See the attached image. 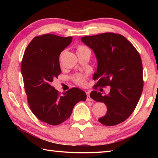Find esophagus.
<instances>
[{
    "instance_id": "34e87169",
    "label": "esophagus",
    "mask_w": 158,
    "mask_h": 158,
    "mask_svg": "<svg viewBox=\"0 0 158 158\" xmlns=\"http://www.w3.org/2000/svg\"><path fill=\"white\" fill-rule=\"evenodd\" d=\"M86 95H87L86 100L87 101H91L92 99L90 98V93L89 92H86Z\"/></svg>"
}]
</instances>
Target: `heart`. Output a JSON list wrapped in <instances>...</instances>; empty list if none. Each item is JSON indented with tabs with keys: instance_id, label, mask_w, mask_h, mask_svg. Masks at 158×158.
<instances>
[{
	"instance_id": "heart-1",
	"label": "heart",
	"mask_w": 158,
	"mask_h": 158,
	"mask_svg": "<svg viewBox=\"0 0 158 158\" xmlns=\"http://www.w3.org/2000/svg\"><path fill=\"white\" fill-rule=\"evenodd\" d=\"M88 49L87 47H85L84 46H79L77 48V52H79V51L81 50H84ZM87 77L84 75V74H75L73 77V81L79 85H82V86H84V85H86L87 84Z\"/></svg>"
}]
</instances>
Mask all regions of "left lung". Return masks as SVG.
I'll return each mask as SVG.
<instances>
[{"mask_svg": "<svg viewBox=\"0 0 158 158\" xmlns=\"http://www.w3.org/2000/svg\"><path fill=\"white\" fill-rule=\"evenodd\" d=\"M81 41L94 52L98 60L93 74L98 86H110L108 95L93 90L90 98L107 108L102 124L113 126L125 121L137 106L143 90V67L140 55L124 36L105 33L85 36Z\"/></svg>", "mask_w": 158, "mask_h": 158, "instance_id": "8db88e82", "label": "left lung"}]
</instances>
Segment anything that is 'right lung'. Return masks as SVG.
Listing matches in <instances>:
<instances>
[{
  "label": "right lung",
  "instance_id": "right-lung-1",
  "mask_svg": "<svg viewBox=\"0 0 158 158\" xmlns=\"http://www.w3.org/2000/svg\"><path fill=\"white\" fill-rule=\"evenodd\" d=\"M72 40V37L53 34L35 37L28 45L21 62V72L29 106L37 118L52 125L65 121L74 105L86 100L85 93L78 88L60 95L52 85L53 79L61 73L60 53Z\"/></svg>",
  "mask_w": 158,
  "mask_h": 158
}]
</instances>
